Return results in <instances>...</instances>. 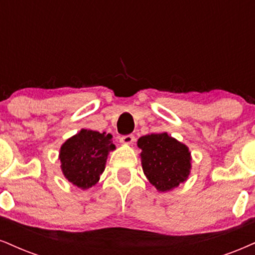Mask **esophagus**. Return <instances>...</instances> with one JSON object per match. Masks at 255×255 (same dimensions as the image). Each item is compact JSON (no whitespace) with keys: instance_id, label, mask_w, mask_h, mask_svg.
I'll list each match as a JSON object with an SVG mask.
<instances>
[{"instance_id":"esophagus-1","label":"esophagus","mask_w":255,"mask_h":255,"mask_svg":"<svg viewBox=\"0 0 255 255\" xmlns=\"http://www.w3.org/2000/svg\"><path fill=\"white\" fill-rule=\"evenodd\" d=\"M119 139H121L123 144H132L134 142V136L133 134H125V136H122Z\"/></svg>"}]
</instances>
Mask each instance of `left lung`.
<instances>
[{
	"label": "left lung",
	"mask_w": 255,
	"mask_h": 255,
	"mask_svg": "<svg viewBox=\"0 0 255 255\" xmlns=\"http://www.w3.org/2000/svg\"><path fill=\"white\" fill-rule=\"evenodd\" d=\"M137 144L142 150L144 174L157 190H170L187 180L191 158L184 144L166 132L146 134L140 137Z\"/></svg>",
	"instance_id": "8db88e82"
}]
</instances>
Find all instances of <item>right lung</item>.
<instances>
[{"label": "right lung", "mask_w": 255, "mask_h": 255, "mask_svg": "<svg viewBox=\"0 0 255 255\" xmlns=\"http://www.w3.org/2000/svg\"><path fill=\"white\" fill-rule=\"evenodd\" d=\"M115 147L112 134L83 128L66 140L60 149L65 177L81 189L92 187L105 169L109 151Z\"/></svg>", "instance_id": "obj_1"}]
</instances>
